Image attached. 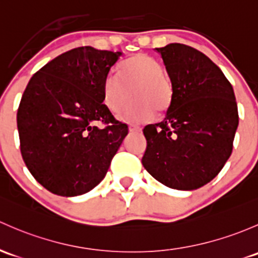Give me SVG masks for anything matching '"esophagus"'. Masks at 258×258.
Segmentation results:
<instances>
[{"mask_svg":"<svg viewBox=\"0 0 258 258\" xmlns=\"http://www.w3.org/2000/svg\"><path fill=\"white\" fill-rule=\"evenodd\" d=\"M128 130H130V132H141L142 131V128L138 126H130Z\"/></svg>","mask_w":258,"mask_h":258,"instance_id":"obj_1","label":"esophagus"}]
</instances>
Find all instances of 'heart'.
I'll use <instances>...</instances> for the list:
<instances>
[{"instance_id":"1","label":"heart","mask_w":258,"mask_h":258,"mask_svg":"<svg viewBox=\"0 0 258 258\" xmlns=\"http://www.w3.org/2000/svg\"><path fill=\"white\" fill-rule=\"evenodd\" d=\"M162 65L147 54H136L121 65L120 73L108 74L104 85V101L111 112H120L135 90L137 102L130 105L118 118L130 123L150 121L157 112L169 107L173 99L170 81L163 75Z\"/></svg>"}]
</instances>
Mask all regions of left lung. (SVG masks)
<instances>
[{
  "instance_id": "left-lung-1",
  "label": "left lung",
  "mask_w": 258,
  "mask_h": 258,
  "mask_svg": "<svg viewBox=\"0 0 258 258\" xmlns=\"http://www.w3.org/2000/svg\"><path fill=\"white\" fill-rule=\"evenodd\" d=\"M173 88L164 120L143 128L142 164L157 180L194 190L213 180L231 156L238 126L234 89L202 51L172 43L157 48Z\"/></svg>"
}]
</instances>
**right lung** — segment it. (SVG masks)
<instances>
[{
    "label": "right lung",
    "mask_w": 258,
    "mask_h": 258,
    "mask_svg": "<svg viewBox=\"0 0 258 258\" xmlns=\"http://www.w3.org/2000/svg\"><path fill=\"white\" fill-rule=\"evenodd\" d=\"M121 55L75 48L45 64L24 90L17 112L21 153L53 194L77 197L94 189L128 134L104 104L105 81Z\"/></svg>",
    "instance_id": "obj_1"
}]
</instances>
